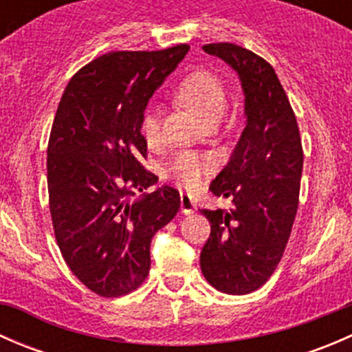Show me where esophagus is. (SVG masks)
Returning a JSON list of instances; mask_svg holds the SVG:
<instances>
[{"instance_id": "34e87169", "label": "esophagus", "mask_w": 352, "mask_h": 352, "mask_svg": "<svg viewBox=\"0 0 352 352\" xmlns=\"http://www.w3.org/2000/svg\"><path fill=\"white\" fill-rule=\"evenodd\" d=\"M194 209H196V204H194L192 197H190L189 194H180V211H182L184 214H192Z\"/></svg>"}]
</instances>
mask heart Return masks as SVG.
<instances>
[{
  "mask_svg": "<svg viewBox=\"0 0 352 352\" xmlns=\"http://www.w3.org/2000/svg\"><path fill=\"white\" fill-rule=\"evenodd\" d=\"M177 97L187 105L204 124H216L228 105V94L218 76L208 71H196L180 83ZM141 133L150 144H155L162 136V116L158 109L144 112L141 120ZM214 168V160L209 155L196 151H182L168 163L166 177L186 189H194L208 173Z\"/></svg>",
  "mask_w": 352,
  "mask_h": 352,
  "instance_id": "heart-1",
  "label": "heart"
}]
</instances>
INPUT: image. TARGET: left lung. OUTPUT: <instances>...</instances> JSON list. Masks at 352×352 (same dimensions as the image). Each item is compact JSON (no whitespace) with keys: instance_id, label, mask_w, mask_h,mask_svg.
I'll list each match as a JSON object with an SVG mask.
<instances>
[{"instance_id":"obj_1","label":"left lung","mask_w":352,"mask_h":352,"mask_svg":"<svg viewBox=\"0 0 352 352\" xmlns=\"http://www.w3.org/2000/svg\"><path fill=\"white\" fill-rule=\"evenodd\" d=\"M239 73L245 126L225 168L209 186L232 209H201L211 235L201 250L206 281L221 293L258 289L278 267L300 201L303 148L296 117L274 67L230 42L202 45Z\"/></svg>"}]
</instances>
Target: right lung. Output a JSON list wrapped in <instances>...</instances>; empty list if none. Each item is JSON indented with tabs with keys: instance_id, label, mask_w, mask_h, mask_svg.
<instances>
[{
	"instance_id": "add662e5",
	"label": "right lung",
	"mask_w": 352,
	"mask_h": 352,
	"mask_svg": "<svg viewBox=\"0 0 352 352\" xmlns=\"http://www.w3.org/2000/svg\"><path fill=\"white\" fill-rule=\"evenodd\" d=\"M189 51H113L69 80L47 144L52 226L63 258L94 293L117 298L150 274V245L180 208V194L141 165L148 100ZM138 192L142 196L131 199Z\"/></svg>"
}]
</instances>
